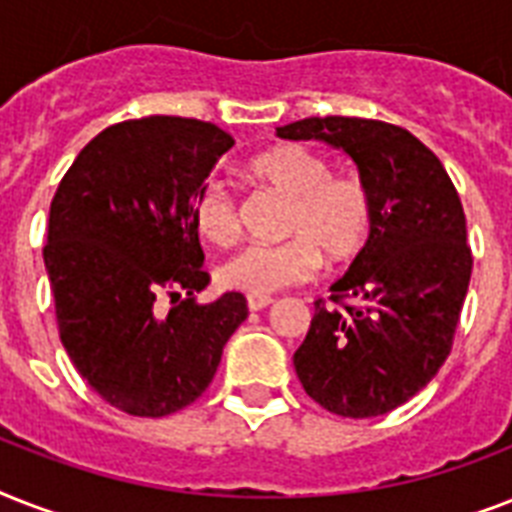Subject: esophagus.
Here are the masks:
<instances>
[{"label":"esophagus","instance_id":"1","mask_svg":"<svg viewBox=\"0 0 512 512\" xmlns=\"http://www.w3.org/2000/svg\"><path fill=\"white\" fill-rule=\"evenodd\" d=\"M273 300L271 297H265V295H247V305H249V311H263V308H268Z\"/></svg>","mask_w":512,"mask_h":512}]
</instances>
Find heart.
<instances>
[{
  "label": "heart",
  "instance_id": "b5f03b06",
  "mask_svg": "<svg viewBox=\"0 0 512 512\" xmlns=\"http://www.w3.org/2000/svg\"><path fill=\"white\" fill-rule=\"evenodd\" d=\"M255 183L287 196L281 244H247L220 268L225 287L273 295L297 287L324 263L337 268L356 260L374 231L372 193L356 177L332 175V164L300 143H279L247 162ZM193 228L209 244L225 247L239 233V209L223 183H204L191 204Z\"/></svg>",
  "mask_w": 512,
  "mask_h": 512
}]
</instances>
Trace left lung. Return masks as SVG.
<instances>
[{"label": "left lung", "instance_id": "obj_1", "mask_svg": "<svg viewBox=\"0 0 512 512\" xmlns=\"http://www.w3.org/2000/svg\"><path fill=\"white\" fill-rule=\"evenodd\" d=\"M276 132L342 148L374 201L372 239L332 284L329 303L316 300L297 377L340 417L393 412L452 353L473 271L457 188L438 156L396 124L311 116Z\"/></svg>", "mask_w": 512, "mask_h": 512}]
</instances>
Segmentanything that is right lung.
I'll return each mask as SVG.
<instances>
[{
  "instance_id": "right-lung-1",
  "label": "right lung",
  "mask_w": 512,
  "mask_h": 512,
  "mask_svg": "<svg viewBox=\"0 0 512 512\" xmlns=\"http://www.w3.org/2000/svg\"><path fill=\"white\" fill-rule=\"evenodd\" d=\"M231 146L212 122L127 119L79 151L52 196L42 255L60 342L84 382L127 414L193 404L247 319L241 292L193 300L209 273L191 204Z\"/></svg>"
}]
</instances>
